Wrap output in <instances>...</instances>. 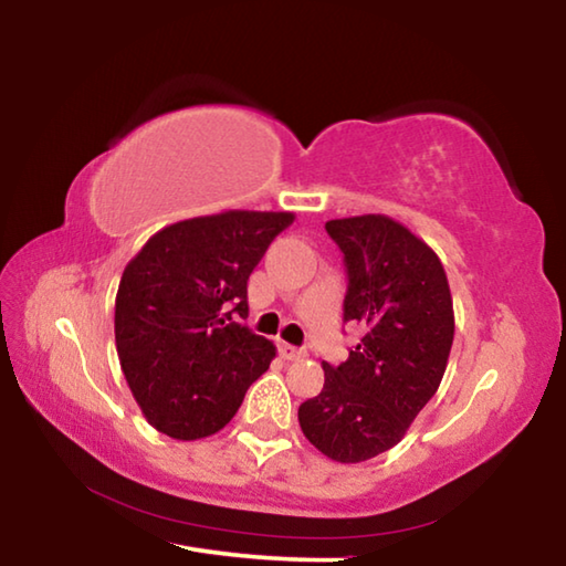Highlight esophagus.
<instances>
[{"instance_id": "esophagus-1", "label": "esophagus", "mask_w": 566, "mask_h": 566, "mask_svg": "<svg viewBox=\"0 0 566 566\" xmlns=\"http://www.w3.org/2000/svg\"><path fill=\"white\" fill-rule=\"evenodd\" d=\"M280 352H282V357L284 359H302L304 357V349H300V347H294V344H286V342H282L280 344Z\"/></svg>"}]
</instances>
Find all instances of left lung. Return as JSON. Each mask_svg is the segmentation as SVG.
Returning a JSON list of instances; mask_svg holds the SVG:
<instances>
[{
  "label": "left lung",
  "instance_id": "1",
  "mask_svg": "<svg viewBox=\"0 0 566 566\" xmlns=\"http://www.w3.org/2000/svg\"><path fill=\"white\" fill-rule=\"evenodd\" d=\"M327 234L349 280L344 322H361L364 337L347 361H322L324 389L300 407V427L322 454L357 464L395 447L434 397L454 310L439 256L395 219H332Z\"/></svg>",
  "mask_w": 566,
  "mask_h": 566
}]
</instances>
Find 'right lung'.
<instances>
[{"mask_svg": "<svg viewBox=\"0 0 566 566\" xmlns=\"http://www.w3.org/2000/svg\"><path fill=\"white\" fill-rule=\"evenodd\" d=\"M294 222L290 212H232L169 224L122 274L114 339L122 371L157 432L202 439L229 424L276 347L247 314L249 274Z\"/></svg>", "mask_w": 566, "mask_h": 566, "instance_id": "add662e5", "label": "right lung"}]
</instances>
